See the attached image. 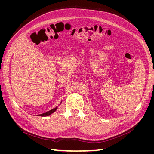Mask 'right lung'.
<instances>
[{"mask_svg": "<svg viewBox=\"0 0 154 154\" xmlns=\"http://www.w3.org/2000/svg\"><path fill=\"white\" fill-rule=\"evenodd\" d=\"M57 107H56V108H54V109H52V110H51L47 112L43 113V114H40L39 116H42V117H44V116H49V115H51V114H53V113L54 112H55L56 110H57Z\"/></svg>", "mask_w": 154, "mask_h": 154, "instance_id": "right-lung-1", "label": "right lung"}]
</instances>
